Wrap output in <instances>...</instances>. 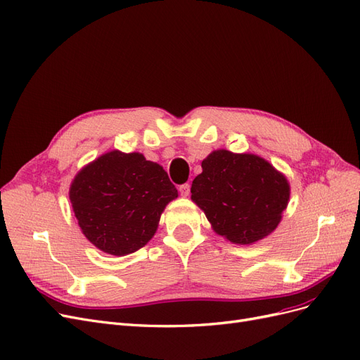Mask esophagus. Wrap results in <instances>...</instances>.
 I'll return each instance as SVG.
<instances>
[{
    "instance_id": "obj_1",
    "label": "esophagus",
    "mask_w": 360,
    "mask_h": 360,
    "mask_svg": "<svg viewBox=\"0 0 360 360\" xmlns=\"http://www.w3.org/2000/svg\"><path fill=\"white\" fill-rule=\"evenodd\" d=\"M179 192H180L181 197H188V195L191 193V184H189V183L180 184V186H179Z\"/></svg>"
}]
</instances>
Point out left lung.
I'll return each instance as SVG.
<instances>
[{
  "instance_id": "left-lung-1",
  "label": "left lung",
  "mask_w": 360,
  "mask_h": 360,
  "mask_svg": "<svg viewBox=\"0 0 360 360\" xmlns=\"http://www.w3.org/2000/svg\"><path fill=\"white\" fill-rule=\"evenodd\" d=\"M201 167L192 181V200L217 234L249 245L275 230L288 204L290 186L267 160L217 150Z\"/></svg>"
}]
</instances>
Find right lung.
<instances>
[{"label":"right lung","instance_id":"right-lung-1","mask_svg":"<svg viewBox=\"0 0 360 360\" xmlns=\"http://www.w3.org/2000/svg\"><path fill=\"white\" fill-rule=\"evenodd\" d=\"M69 195L85 237L106 254L127 255L155 236L177 189L158 163L114 150L86 165Z\"/></svg>","mask_w":360,"mask_h":360}]
</instances>
